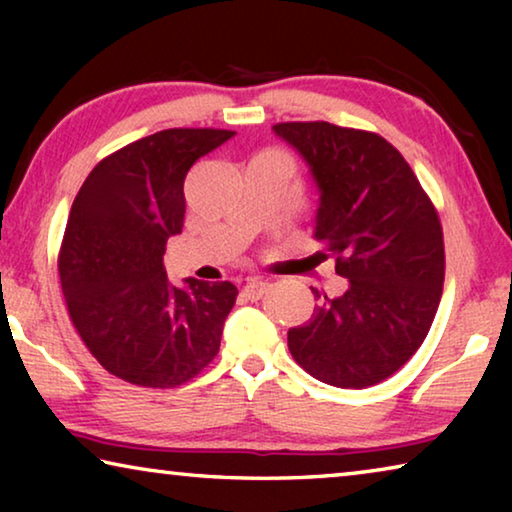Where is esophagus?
I'll return each mask as SVG.
<instances>
[{
  "label": "esophagus",
  "instance_id": "1",
  "mask_svg": "<svg viewBox=\"0 0 512 512\" xmlns=\"http://www.w3.org/2000/svg\"><path fill=\"white\" fill-rule=\"evenodd\" d=\"M268 289H271V284H268V282H264V280H250V282H246V287H244V296L248 300H259Z\"/></svg>",
  "mask_w": 512,
  "mask_h": 512
}]
</instances>
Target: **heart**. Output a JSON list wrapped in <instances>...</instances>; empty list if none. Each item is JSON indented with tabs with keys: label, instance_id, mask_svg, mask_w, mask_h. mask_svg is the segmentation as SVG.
Here are the masks:
<instances>
[{
	"label": "heart",
	"instance_id": "heart-1",
	"mask_svg": "<svg viewBox=\"0 0 512 512\" xmlns=\"http://www.w3.org/2000/svg\"><path fill=\"white\" fill-rule=\"evenodd\" d=\"M262 155H271V158H280V160H284L280 153H275V151H268V153H262Z\"/></svg>",
	"mask_w": 512,
	"mask_h": 512
}]
</instances>
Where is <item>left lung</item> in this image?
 <instances>
[{"label": "left lung", "instance_id": "obj_1", "mask_svg": "<svg viewBox=\"0 0 512 512\" xmlns=\"http://www.w3.org/2000/svg\"><path fill=\"white\" fill-rule=\"evenodd\" d=\"M320 187L314 239L348 280L320 296L289 350L311 377L368 388L395 375L427 339L443 296L445 241L436 205L384 137L329 124L280 121Z\"/></svg>", "mask_w": 512, "mask_h": 512}]
</instances>
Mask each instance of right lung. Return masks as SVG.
<instances>
[{
  "label": "right lung",
  "mask_w": 512,
  "mask_h": 512,
  "mask_svg": "<svg viewBox=\"0 0 512 512\" xmlns=\"http://www.w3.org/2000/svg\"><path fill=\"white\" fill-rule=\"evenodd\" d=\"M235 131L167 128L110 153L74 198L58 250L69 320L110 375L176 388L216 357L239 291L232 282L187 289L167 280L162 255L183 230L185 178Z\"/></svg>",
  "instance_id": "add662e5"
}]
</instances>
